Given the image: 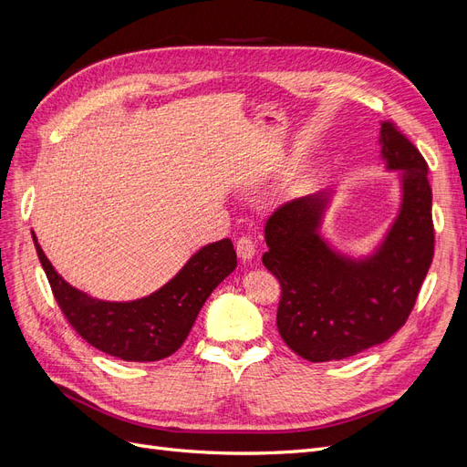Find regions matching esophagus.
Masks as SVG:
<instances>
[{"label":"esophagus","instance_id":"obj_1","mask_svg":"<svg viewBox=\"0 0 467 467\" xmlns=\"http://www.w3.org/2000/svg\"><path fill=\"white\" fill-rule=\"evenodd\" d=\"M236 252H238V255H240V258H243L244 262L252 260L254 255H255V244H254V240H252L250 236H240V238L236 240Z\"/></svg>","mask_w":467,"mask_h":467}]
</instances>
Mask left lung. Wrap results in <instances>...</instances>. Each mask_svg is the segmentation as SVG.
I'll list each match as a JSON object with an SVG mask.
<instances>
[{"label":"left lung","mask_w":467,"mask_h":467,"mask_svg":"<svg viewBox=\"0 0 467 467\" xmlns=\"http://www.w3.org/2000/svg\"><path fill=\"white\" fill-rule=\"evenodd\" d=\"M382 161L398 171L401 203L382 243L363 258L320 234L334 190L283 203L265 223L264 265L281 285L277 327L312 363L341 360L392 337L408 320L434 254L432 192L419 149L392 122L380 128Z\"/></svg>","instance_id":"1"}]
</instances>
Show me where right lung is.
<instances>
[{"mask_svg":"<svg viewBox=\"0 0 467 467\" xmlns=\"http://www.w3.org/2000/svg\"><path fill=\"white\" fill-rule=\"evenodd\" d=\"M33 240L52 293L75 332L99 351L133 363H151L178 351L209 295L236 267L234 246L223 238L195 252L159 291L110 303L71 287L42 252L35 233Z\"/></svg>","mask_w":467,"mask_h":467,"instance_id":"obj_1","label":"right lung"}]
</instances>
